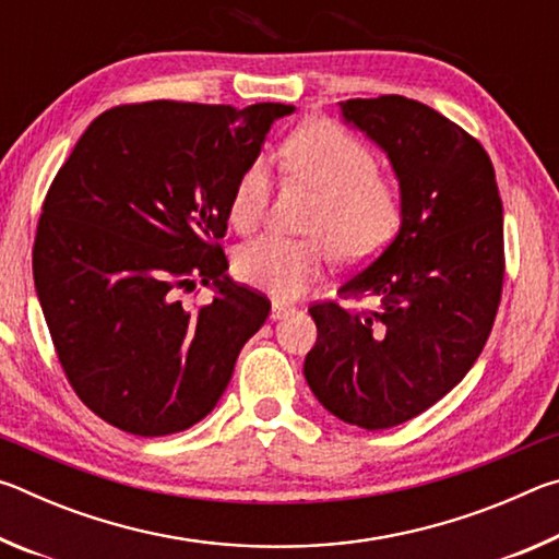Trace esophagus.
I'll return each instance as SVG.
<instances>
[{
	"instance_id": "obj_1",
	"label": "esophagus",
	"mask_w": 559,
	"mask_h": 559,
	"mask_svg": "<svg viewBox=\"0 0 559 559\" xmlns=\"http://www.w3.org/2000/svg\"><path fill=\"white\" fill-rule=\"evenodd\" d=\"M290 313H296V308L288 306V302H283V300L271 302V320H283V318H288Z\"/></svg>"
}]
</instances>
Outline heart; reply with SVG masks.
Returning <instances> with one entry per match:
<instances>
[{"mask_svg": "<svg viewBox=\"0 0 559 559\" xmlns=\"http://www.w3.org/2000/svg\"><path fill=\"white\" fill-rule=\"evenodd\" d=\"M278 159L283 173L318 192L306 222V231L313 236L266 234L243 243L234 257V273L246 286L296 298L323 276L330 251L343 263H362L382 253L402 231V189L380 177V157L353 132L328 120H310L283 143ZM269 200L271 167L266 157H257L234 185L231 224L243 234L253 231Z\"/></svg>", "mask_w": 559, "mask_h": 559, "instance_id": "1", "label": "heart"}]
</instances>
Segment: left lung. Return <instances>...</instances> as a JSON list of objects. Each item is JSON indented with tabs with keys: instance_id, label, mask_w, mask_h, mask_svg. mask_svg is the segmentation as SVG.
Wrapping results in <instances>:
<instances>
[{
	"instance_id": "8db88e82",
	"label": "left lung",
	"mask_w": 559,
	"mask_h": 559,
	"mask_svg": "<svg viewBox=\"0 0 559 559\" xmlns=\"http://www.w3.org/2000/svg\"><path fill=\"white\" fill-rule=\"evenodd\" d=\"M340 110L390 157L406 214L337 290L372 310L310 306L318 340L302 374L330 414L377 431L427 412L478 359L503 293V204L484 145L441 112L404 96Z\"/></svg>"
}]
</instances>
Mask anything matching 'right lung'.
Returning a JSON list of instances; mask_svg holds the SVG:
<instances>
[{
	"label": "right lung",
	"instance_id": "obj_1",
	"mask_svg": "<svg viewBox=\"0 0 559 559\" xmlns=\"http://www.w3.org/2000/svg\"><path fill=\"white\" fill-rule=\"evenodd\" d=\"M283 103L150 100L91 122L53 177L34 241V286L79 400L135 437L210 414L271 300L229 276L219 239L243 167ZM217 296L182 307L195 281Z\"/></svg>",
	"mask_w": 559,
	"mask_h": 559
}]
</instances>
